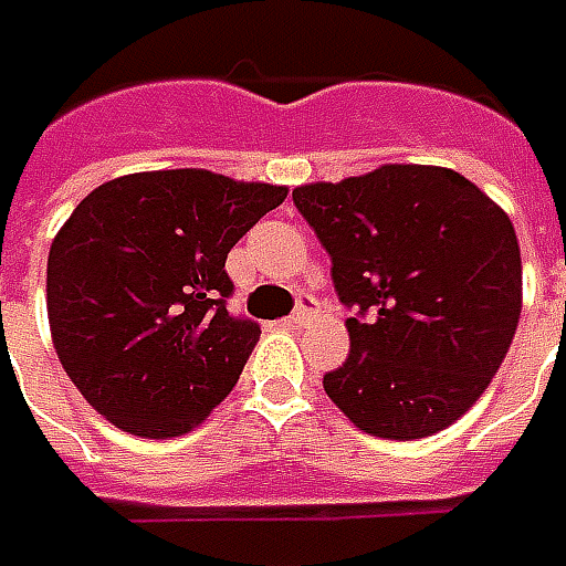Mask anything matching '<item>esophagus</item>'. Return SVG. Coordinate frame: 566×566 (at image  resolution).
I'll use <instances>...</instances> for the list:
<instances>
[{"instance_id":"obj_1","label":"esophagus","mask_w":566,"mask_h":566,"mask_svg":"<svg viewBox=\"0 0 566 566\" xmlns=\"http://www.w3.org/2000/svg\"><path fill=\"white\" fill-rule=\"evenodd\" d=\"M314 311H316L314 298H311V295H302V298H298V307H295V314L290 316V323H295V326H304V323L314 316Z\"/></svg>"}]
</instances>
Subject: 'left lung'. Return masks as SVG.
Returning <instances> with one entry per match:
<instances>
[{"instance_id": "8db88e82", "label": "left lung", "mask_w": 566, "mask_h": 566, "mask_svg": "<svg viewBox=\"0 0 566 566\" xmlns=\"http://www.w3.org/2000/svg\"><path fill=\"white\" fill-rule=\"evenodd\" d=\"M356 307L347 363L323 378L344 418L427 439L482 399L521 316V250L503 207L448 167L384 164L292 191Z\"/></svg>"}]
</instances>
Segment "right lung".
I'll return each mask as SVG.
<instances>
[{
  "label": "right lung",
  "instance_id": "obj_1",
  "mask_svg": "<svg viewBox=\"0 0 566 566\" xmlns=\"http://www.w3.org/2000/svg\"><path fill=\"white\" fill-rule=\"evenodd\" d=\"M286 195L182 167L109 179L72 210L48 252V323L94 411L146 439L210 418L262 335L228 314V252Z\"/></svg>",
  "mask_w": 566,
  "mask_h": 566
}]
</instances>
